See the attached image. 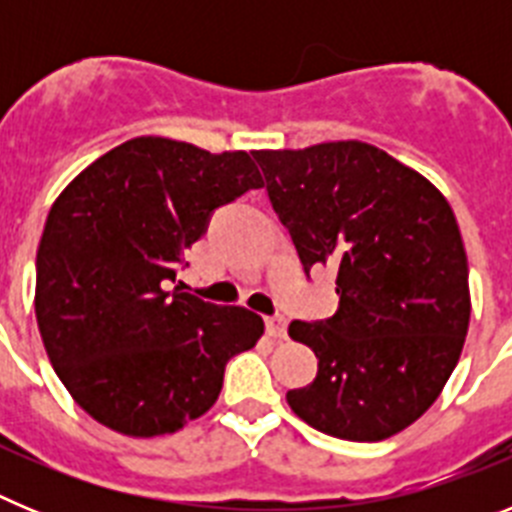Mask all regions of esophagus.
Masks as SVG:
<instances>
[{
  "mask_svg": "<svg viewBox=\"0 0 512 512\" xmlns=\"http://www.w3.org/2000/svg\"><path fill=\"white\" fill-rule=\"evenodd\" d=\"M266 330H269L271 338H287V318L284 315H269Z\"/></svg>",
  "mask_w": 512,
  "mask_h": 512,
  "instance_id": "obj_1",
  "label": "esophagus"
}]
</instances>
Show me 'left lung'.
Instances as JSON below:
<instances>
[{"label": "left lung", "instance_id": "1", "mask_svg": "<svg viewBox=\"0 0 512 512\" xmlns=\"http://www.w3.org/2000/svg\"><path fill=\"white\" fill-rule=\"evenodd\" d=\"M305 269H336L338 310L289 323L318 377L297 418L343 441H384L441 395L469 328V266L451 205L423 174L361 140L256 151Z\"/></svg>", "mask_w": 512, "mask_h": 512}]
</instances>
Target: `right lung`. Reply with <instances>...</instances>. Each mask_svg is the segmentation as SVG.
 <instances>
[{
  "instance_id": "obj_1",
  "label": "right lung",
  "mask_w": 512,
  "mask_h": 512,
  "mask_svg": "<svg viewBox=\"0 0 512 512\" xmlns=\"http://www.w3.org/2000/svg\"><path fill=\"white\" fill-rule=\"evenodd\" d=\"M259 187L251 153L140 135L58 194L35 318L58 379L97 423L133 438L182 431L215 405L230 356L264 336L256 312L169 287L212 210Z\"/></svg>"
}]
</instances>
